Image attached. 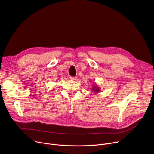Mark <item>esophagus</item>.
<instances>
[{
    "label": "esophagus",
    "mask_w": 154,
    "mask_h": 154,
    "mask_svg": "<svg viewBox=\"0 0 154 154\" xmlns=\"http://www.w3.org/2000/svg\"><path fill=\"white\" fill-rule=\"evenodd\" d=\"M70 79L71 80H75L77 79V77H70Z\"/></svg>",
    "instance_id": "34e87169"
}]
</instances>
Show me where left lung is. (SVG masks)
Wrapping results in <instances>:
<instances>
[{
	"label": "left lung",
	"mask_w": 154,
	"mask_h": 154,
	"mask_svg": "<svg viewBox=\"0 0 154 154\" xmlns=\"http://www.w3.org/2000/svg\"><path fill=\"white\" fill-rule=\"evenodd\" d=\"M92 90L95 93H97V92H99L100 91V87H98L96 84H94V85H93V87L92 88Z\"/></svg>",
	"instance_id": "obj_1"
}]
</instances>
